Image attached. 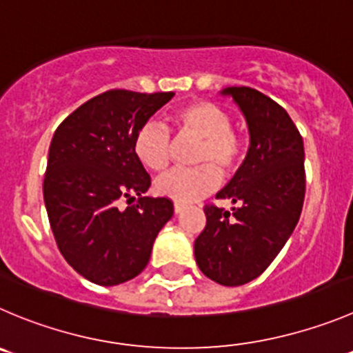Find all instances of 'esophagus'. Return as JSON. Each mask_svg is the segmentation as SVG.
<instances>
[{"label":"esophagus","instance_id":"obj_1","mask_svg":"<svg viewBox=\"0 0 353 353\" xmlns=\"http://www.w3.org/2000/svg\"><path fill=\"white\" fill-rule=\"evenodd\" d=\"M174 213L179 214V213H182L183 210H185V204H182V203H174Z\"/></svg>","mask_w":353,"mask_h":353}]
</instances>
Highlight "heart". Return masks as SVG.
<instances>
[{
    "label": "heart",
    "instance_id": "obj_1",
    "mask_svg": "<svg viewBox=\"0 0 353 353\" xmlns=\"http://www.w3.org/2000/svg\"><path fill=\"white\" fill-rule=\"evenodd\" d=\"M171 123L180 137L199 139L192 170H174L156 182V192L176 203H190L210 194L221 174L230 176L244 159V139L230 126L229 112L210 100H194L171 112ZM173 142L163 124L145 123L133 139L137 159L150 171H164L170 164Z\"/></svg>",
    "mask_w": 353,
    "mask_h": 353
}]
</instances>
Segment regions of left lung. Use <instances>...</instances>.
<instances>
[{"instance_id":"obj_1","label":"left lung","mask_w":353,"mask_h":353,"mask_svg":"<svg viewBox=\"0 0 353 353\" xmlns=\"http://www.w3.org/2000/svg\"><path fill=\"white\" fill-rule=\"evenodd\" d=\"M246 117L250 150L218 199L204 206L206 227L194 243L197 267L221 286H243L263 274L293 234L305 199L303 139L277 102L248 86L225 88Z\"/></svg>"}]
</instances>
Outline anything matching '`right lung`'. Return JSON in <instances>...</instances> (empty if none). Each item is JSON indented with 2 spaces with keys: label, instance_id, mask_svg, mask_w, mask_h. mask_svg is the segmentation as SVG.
I'll use <instances>...</instances> for the list:
<instances>
[{
  "label": "right lung",
  "instance_id": "right-lung-1",
  "mask_svg": "<svg viewBox=\"0 0 353 353\" xmlns=\"http://www.w3.org/2000/svg\"><path fill=\"white\" fill-rule=\"evenodd\" d=\"M173 92L109 90L65 117L50 143L43 196L57 246L74 270L99 286L133 279L173 216L168 197H143L150 176L133 139ZM137 203L119 210L121 199Z\"/></svg>",
  "mask_w": 353,
  "mask_h": 353
}]
</instances>
